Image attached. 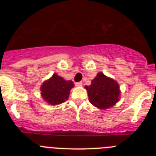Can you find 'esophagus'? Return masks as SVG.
Segmentation results:
<instances>
[{
  "label": "esophagus",
  "mask_w": 156,
  "mask_h": 156,
  "mask_svg": "<svg viewBox=\"0 0 156 156\" xmlns=\"http://www.w3.org/2000/svg\"><path fill=\"white\" fill-rule=\"evenodd\" d=\"M75 85L76 87H82L83 85V83L82 82H78V83H76Z\"/></svg>",
  "instance_id": "esophagus-1"
}]
</instances>
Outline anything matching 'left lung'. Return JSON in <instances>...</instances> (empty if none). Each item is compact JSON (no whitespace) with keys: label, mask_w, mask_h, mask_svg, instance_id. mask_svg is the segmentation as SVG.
<instances>
[{"label":"left lung","mask_w":156,"mask_h":156,"mask_svg":"<svg viewBox=\"0 0 156 156\" xmlns=\"http://www.w3.org/2000/svg\"><path fill=\"white\" fill-rule=\"evenodd\" d=\"M89 101L99 109L105 110L115 105L120 98L119 83L111 77L98 73L91 80L90 86H86Z\"/></svg>","instance_id":"left-lung-1"}]
</instances>
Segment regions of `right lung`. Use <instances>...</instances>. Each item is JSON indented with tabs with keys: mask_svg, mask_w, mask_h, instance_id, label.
Listing matches in <instances>:
<instances>
[{
	"mask_svg": "<svg viewBox=\"0 0 156 156\" xmlns=\"http://www.w3.org/2000/svg\"><path fill=\"white\" fill-rule=\"evenodd\" d=\"M74 87L72 80H66L57 73L45 80L41 87L42 98L51 105H58L69 98L71 89Z\"/></svg>",
	"mask_w": 156,
	"mask_h": 156,
	"instance_id": "add662e5",
	"label": "right lung"
}]
</instances>
